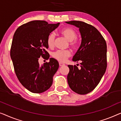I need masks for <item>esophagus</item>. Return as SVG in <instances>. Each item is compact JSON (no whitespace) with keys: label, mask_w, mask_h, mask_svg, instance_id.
<instances>
[{"label":"esophagus","mask_w":121,"mask_h":121,"mask_svg":"<svg viewBox=\"0 0 121 121\" xmlns=\"http://www.w3.org/2000/svg\"><path fill=\"white\" fill-rule=\"evenodd\" d=\"M64 65H65L64 64H63V63H62V62H59V66H62Z\"/></svg>","instance_id":"34e87169"}]
</instances>
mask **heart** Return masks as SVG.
I'll return each instance as SVG.
<instances>
[{
    "instance_id": "b5f03b06",
    "label": "heart",
    "mask_w": 121,
    "mask_h": 121,
    "mask_svg": "<svg viewBox=\"0 0 121 121\" xmlns=\"http://www.w3.org/2000/svg\"><path fill=\"white\" fill-rule=\"evenodd\" d=\"M60 33L69 42V45L73 49H77L79 45V41L77 38V33L73 29L70 27H66L61 30ZM49 48H52L55 45V35L51 33L48 35L47 40ZM71 52L69 50H57L52 54V57L55 60L64 62L70 57Z\"/></svg>"
}]
</instances>
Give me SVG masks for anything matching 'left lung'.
<instances>
[{"label":"left lung","mask_w":121,"mask_h":121,"mask_svg":"<svg viewBox=\"0 0 121 121\" xmlns=\"http://www.w3.org/2000/svg\"><path fill=\"white\" fill-rule=\"evenodd\" d=\"M79 28L82 37L79 48L73 57L79 61L76 65H69L67 82L69 87L78 94L93 91L101 81L107 68V45L105 39L97 29L80 21L66 22Z\"/></svg>","instance_id":"1"}]
</instances>
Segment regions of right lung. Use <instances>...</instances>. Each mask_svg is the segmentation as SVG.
Returning <instances> with one entry per match:
<instances>
[{
    "instance_id": "obj_1",
    "label": "right lung",
    "mask_w": 121,
    "mask_h": 121,
    "mask_svg": "<svg viewBox=\"0 0 121 121\" xmlns=\"http://www.w3.org/2000/svg\"><path fill=\"white\" fill-rule=\"evenodd\" d=\"M59 24L35 20L20 26L15 32L10 56L18 81L30 92L43 93L52 84V78L59 69V62L50 58L49 62L40 65L38 60L41 57L49 59L47 38Z\"/></svg>"
}]
</instances>
